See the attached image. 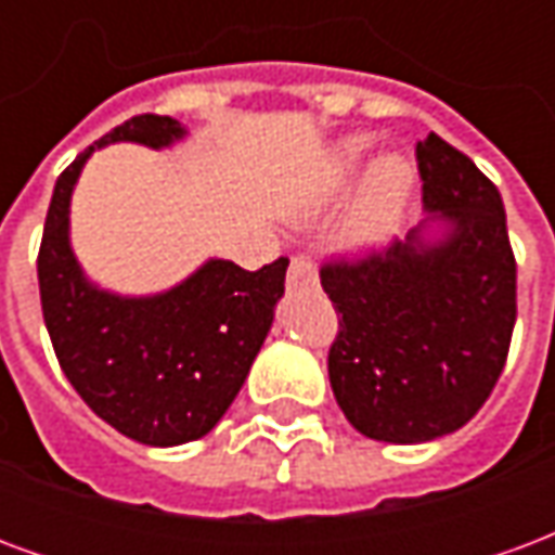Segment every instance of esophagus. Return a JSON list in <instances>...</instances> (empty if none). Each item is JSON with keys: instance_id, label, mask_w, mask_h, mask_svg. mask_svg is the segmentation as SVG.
I'll return each mask as SVG.
<instances>
[{"instance_id": "esophagus-1", "label": "esophagus", "mask_w": 555, "mask_h": 555, "mask_svg": "<svg viewBox=\"0 0 555 555\" xmlns=\"http://www.w3.org/2000/svg\"><path fill=\"white\" fill-rule=\"evenodd\" d=\"M318 273H314V261L309 255H294L288 267V288H300V285H314Z\"/></svg>"}]
</instances>
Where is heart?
<instances>
[{
    "label": "heart",
    "instance_id": "1",
    "mask_svg": "<svg viewBox=\"0 0 555 555\" xmlns=\"http://www.w3.org/2000/svg\"><path fill=\"white\" fill-rule=\"evenodd\" d=\"M365 147L369 145L362 139H348L336 154L338 169H357ZM410 183H413V171L408 169V163H401L398 157H386L374 166L360 210H357V217L350 219L348 231H345V243L350 249H365V246L377 243L386 231L392 229L398 210H401L410 193Z\"/></svg>",
    "mask_w": 555,
    "mask_h": 555
}]
</instances>
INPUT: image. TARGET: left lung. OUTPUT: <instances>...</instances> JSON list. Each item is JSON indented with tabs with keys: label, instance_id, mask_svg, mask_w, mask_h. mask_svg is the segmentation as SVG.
<instances>
[{
	"label": "left lung",
	"instance_id": "8db88e82",
	"mask_svg": "<svg viewBox=\"0 0 555 555\" xmlns=\"http://www.w3.org/2000/svg\"><path fill=\"white\" fill-rule=\"evenodd\" d=\"M422 202L440 241L330 258L321 285L338 314L330 384L353 428L384 442H428L464 428L500 380L517 318L500 190L457 147L416 145Z\"/></svg>",
	"mask_w": 555,
	"mask_h": 555
}]
</instances>
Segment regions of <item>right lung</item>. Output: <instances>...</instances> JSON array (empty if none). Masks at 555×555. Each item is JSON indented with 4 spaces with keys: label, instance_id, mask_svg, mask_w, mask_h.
<instances>
[{
    "label": "right lung",
    "instance_id": "right-lung-1",
    "mask_svg": "<svg viewBox=\"0 0 555 555\" xmlns=\"http://www.w3.org/2000/svg\"><path fill=\"white\" fill-rule=\"evenodd\" d=\"M169 115H133L55 181L38 249L43 324L62 372L103 422L145 446H181L217 425L264 345L285 294L288 258L261 270L207 261L157 297H115L82 276L67 241V207L82 163L106 142L163 147L181 139Z\"/></svg>",
    "mask_w": 555,
    "mask_h": 555
}]
</instances>
